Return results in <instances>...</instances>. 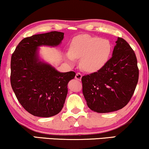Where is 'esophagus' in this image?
<instances>
[{
    "mask_svg": "<svg viewBox=\"0 0 149 149\" xmlns=\"http://www.w3.org/2000/svg\"><path fill=\"white\" fill-rule=\"evenodd\" d=\"M75 78H76V79H77V80L81 81V78H82V74L80 72H77L76 75H75Z\"/></svg>",
    "mask_w": 149,
    "mask_h": 149,
    "instance_id": "34e87169",
    "label": "esophagus"
}]
</instances>
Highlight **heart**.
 Returning <instances> with one entry per match:
<instances>
[{"label": "heart", "mask_w": 149, "mask_h": 149, "mask_svg": "<svg viewBox=\"0 0 149 149\" xmlns=\"http://www.w3.org/2000/svg\"><path fill=\"white\" fill-rule=\"evenodd\" d=\"M112 51L111 42L97 36L81 35L74 38L68 47L66 59L71 64L81 59L83 70L89 72H96L107 64Z\"/></svg>", "instance_id": "heart-1"}]
</instances>
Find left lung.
Listing matches in <instances>:
<instances>
[{
	"label": "left lung",
	"mask_w": 149,
	"mask_h": 149,
	"mask_svg": "<svg viewBox=\"0 0 149 149\" xmlns=\"http://www.w3.org/2000/svg\"><path fill=\"white\" fill-rule=\"evenodd\" d=\"M113 56L97 72L81 81L88 107L100 113L118 111L131 100L138 81L139 70L134 50L123 38H118Z\"/></svg>",
	"instance_id": "left-lung-1"
}]
</instances>
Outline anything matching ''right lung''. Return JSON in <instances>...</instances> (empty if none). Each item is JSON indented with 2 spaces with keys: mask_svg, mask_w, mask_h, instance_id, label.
I'll return each instance as SVG.
<instances>
[{
  "mask_svg": "<svg viewBox=\"0 0 149 149\" xmlns=\"http://www.w3.org/2000/svg\"><path fill=\"white\" fill-rule=\"evenodd\" d=\"M63 38L64 33L57 31L24 38L11 56L12 89L20 104L34 116L50 117L60 113L68 83L76 75L73 71L58 72L38 59V47L57 46Z\"/></svg>",
  "mask_w": 149,
  "mask_h": 149,
  "instance_id": "right-lung-1",
  "label": "right lung"
}]
</instances>
